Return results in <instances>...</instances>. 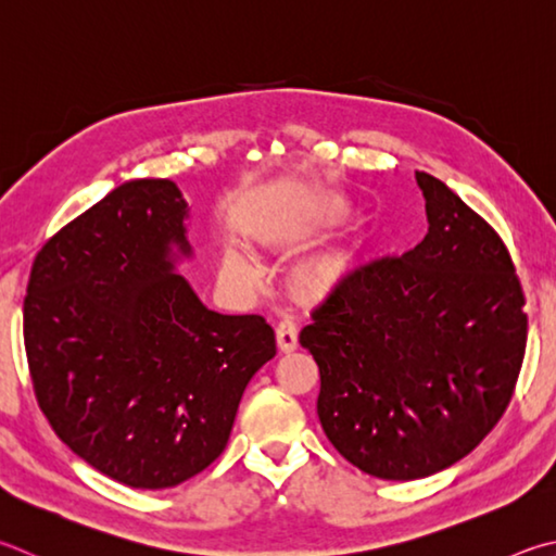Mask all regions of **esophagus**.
I'll use <instances>...</instances> for the list:
<instances>
[{
    "mask_svg": "<svg viewBox=\"0 0 556 556\" xmlns=\"http://www.w3.org/2000/svg\"><path fill=\"white\" fill-rule=\"evenodd\" d=\"M277 345L281 352H291L299 348V326L294 316H285L277 326Z\"/></svg>",
    "mask_w": 556,
    "mask_h": 556,
    "instance_id": "esophagus-1",
    "label": "esophagus"
}]
</instances>
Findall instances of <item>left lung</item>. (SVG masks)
<instances>
[{"label": "left lung", "mask_w": 556, "mask_h": 556, "mask_svg": "<svg viewBox=\"0 0 556 556\" xmlns=\"http://www.w3.org/2000/svg\"><path fill=\"white\" fill-rule=\"evenodd\" d=\"M416 179L428 236L348 271L299 336L320 371L323 432L389 481L467 457L506 413L528 342L506 243L445 181Z\"/></svg>", "instance_id": "left-lung-1"}]
</instances>
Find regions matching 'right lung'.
<instances>
[{
    "label": "right lung",
    "mask_w": 556,
    "mask_h": 556,
    "mask_svg": "<svg viewBox=\"0 0 556 556\" xmlns=\"http://www.w3.org/2000/svg\"><path fill=\"white\" fill-rule=\"evenodd\" d=\"M189 208L130 179L40 248L24 299L38 406L77 457L130 489H169L226 450L275 330L201 304L175 262Z\"/></svg>",
    "instance_id": "right-lung-1"
}]
</instances>
